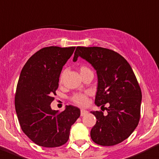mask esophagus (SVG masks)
Here are the masks:
<instances>
[{
  "mask_svg": "<svg viewBox=\"0 0 159 159\" xmlns=\"http://www.w3.org/2000/svg\"><path fill=\"white\" fill-rule=\"evenodd\" d=\"M88 114L87 110H81V116H85V114Z\"/></svg>",
  "mask_w": 159,
  "mask_h": 159,
  "instance_id": "34e87169",
  "label": "esophagus"
}]
</instances>
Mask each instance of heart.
Returning a JSON list of instances; mask_svg holds the SVG:
<instances>
[{
    "mask_svg": "<svg viewBox=\"0 0 159 159\" xmlns=\"http://www.w3.org/2000/svg\"><path fill=\"white\" fill-rule=\"evenodd\" d=\"M89 70V69L85 67V66H82V67H81V69H80V73L84 71V70ZM61 80H62V74H61V78H60L61 81ZM72 100H73L74 102L77 103V104L78 105H81V106H85V105L87 104V102H88L87 97H86V95L85 94H83V93H76V94H74V96H73Z\"/></svg>",
    "mask_w": 159,
    "mask_h": 159,
    "instance_id": "heart-1",
    "label": "heart"
}]
</instances>
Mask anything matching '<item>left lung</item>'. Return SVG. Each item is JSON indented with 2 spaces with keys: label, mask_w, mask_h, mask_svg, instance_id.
<instances>
[{
  "label": "left lung",
  "mask_w": 159,
  "mask_h": 159,
  "mask_svg": "<svg viewBox=\"0 0 159 159\" xmlns=\"http://www.w3.org/2000/svg\"><path fill=\"white\" fill-rule=\"evenodd\" d=\"M81 57L96 70L98 88L95 105L102 111H91L97 121L90 131L92 140L101 146H114L133 133L140 118L142 92L127 61L119 53L102 47H77L74 61Z\"/></svg>",
  "instance_id": "left-lung-1"
}]
</instances>
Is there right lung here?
<instances>
[{
    "mask_svg": "<svg viewBox=\"0 0 159 159\" xmlns=\"http://www.w3.org/2000/svg\"><path fill=\"white\" fill-rule=\"evenodd\" d=\"M74 49L75 47H45L34 53L20 72L15 95L16 113L23 132L38 146L64 145L72 125L81 114L75 106H66L62 112L50 106L62 67Z\"/></svg>",
    "mask_w": 159,
    "mask_h": 159,
    "instance_id": "right-lung-1",
    "label": "right lung"
}]
</instances>
